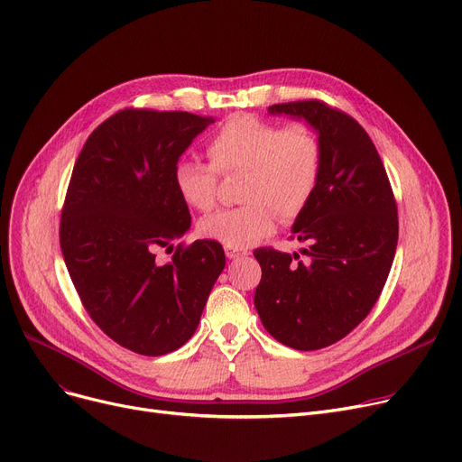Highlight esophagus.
I'll return each mask as SVG.
<instances>
[{
	"mask_svg": "<svg viewBox=\"0 0 462 462\" xmlns=\"http://www.w3.org/2000/svg\"><path fill=\"white\" fill-rule=\"evenodd\" d=\"M225 253L230 260H237V258H244L249 254V251H245V249H230V247H226Z\"/></svg>",
	"mask_w": 462,
	"mask_h": 462,
	"instance_id": "esophagus-1",
	"label": "esophagus"
}]
</instances>
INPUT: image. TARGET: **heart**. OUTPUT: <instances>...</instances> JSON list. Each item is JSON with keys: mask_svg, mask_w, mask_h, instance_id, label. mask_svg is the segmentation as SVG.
<instances>
[{"mask_svg": "<svg viewBox=\"0 0 462 462\" xmlns=\"http://www.w3.org/2000/svg\"><path fill=\"white\" fill-rule=\"evenodd\" d=\"M211 164L181 159L174 166L180 199L197 211L217 202V174L245 172L239 208L206 217L200 236L230 249H245L275 228L278 211L292 221L310 202L322 172V145L307 124L279 125L256 116H236L208 142Z\"/></svg>", "mask_w": 462, "mask_h": 462, "instance_id": "1", "label": "heart"}]
</instances>
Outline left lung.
Instances as JSON below:
<instances>
[{
    "label": "left lung",
    "mask_w": 462,
    "mask_h": 462,
    "mask_svg": "<svg viewBox=\"0 0 462 462\" xmlns=\"http://www.w3.org/2000/svg\"><path fill=\"white\" fill-rule=\"evenodd\" d=\"M268 112L305 119L319 133L322 172L292 226L307 244L305 260L254 251L262 268L254 307L279 343L319 350L341 341L374 307L395 258L397 204L374 143L354 117L320 101Z\"/></svg>",
    "instance_id": "8db88e82"
}]
</instances>
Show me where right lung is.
I'll use <instances>...</instances> for the list:
<instances>
[{
    "mask_svg": "<svg viewBox=\"0 0 462 462\" xmlns=\"http://www.w3.org/2000/svg\"><path fill=\"white\" fill-rule=\"evenodd\" d=\"M213 117L127 108L86 140L61 211L60 245L91 320L112 341L142 356L183 346L197 331L223 245L199 239L157 263L190 226L174 166ZM172 247V245H170Z\"/></svg>",
    "mask_w": 462,
    "mask_h": 462,
    "instance_id": "1",
    "label": "right lung"
}]
</instances>
